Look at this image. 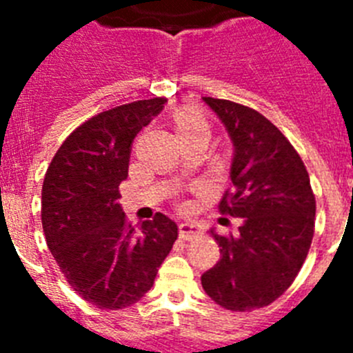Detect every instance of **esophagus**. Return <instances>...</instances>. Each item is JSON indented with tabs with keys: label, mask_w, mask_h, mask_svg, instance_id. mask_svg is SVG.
Here are the masks:
<instances>
[{
	"label": "esophagus",
	"mask_w": 353,
	"mask_h": 353,
	"mask_svg": "<svg viewBox=\"0 0 353 353\" xmlns=\"http://www.w3.org/2000/svg\"><path fill=\"white\" fill-rule=\"evenodd\" d=\"M179 230H180V236L185 240H191L199 235H203V226H199L198 223H180Z\"/></svg>",
	"instance_id": "esophagus-1"
}]
</instances>
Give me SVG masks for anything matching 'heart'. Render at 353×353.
I'll return each instance as SVG.
<instances>
[{
	"label": "heart",
	"mask_w": 353,
	"mask_h": 353,
	"mask_svg": "<svg viewBox=\"0 0 353 353\" xmlns=\"http://www.w3.org/2000/svg\"><path fill=\"white\" fill-rule=\"evenodd\" d=\"M196 127H208L207 121L201 117L194 113H180L176 117V130L180 132H185V130L196 129Z\"/></svg>",
	"instance_id": "obj_1"
}]
</instances>
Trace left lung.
<instances>
[{
    "label": "left lung",
    "mask_w": 353,
    "mask_h": 353,
    "mask_svg": "<svg viewBox=\"0 0 353 353\" xmlns=\"http://www.w3.org/2000/svg\"><path fill=\"white\" fill-rule=\"evenodd\" d=\"M233 143L232 191L221 214L240 217L236 235L212 236L221 260L201 276L208 297L230 311L265 307L297 277L314 233L310 174L285 134L254 109L203 97Z\"/></svg>",
    "instance_id": "8db88e82"
}]
</instances>
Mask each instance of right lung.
<instances>
[{"mask_svg":"<svg viewBox=\"0 0 353 353\" xmlns=\"http://www.w3.org/2000/svg\"><path fill=\"white\" fill-rule=\"evenodd\" d=\"M166 102H130L86 120L58 148L43 179L49 251L74 292L101 310L138 302L179 236L161 212L136 232L118 203L134 138Z\"/></svg>","mask_w":353,"mask_h":353,"instance_id":"right-lung-1","label":"right lung"}]
</instances>
